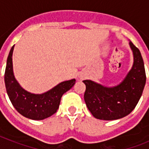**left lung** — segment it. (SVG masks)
<instances>
[{
  "mask_svg": "<svg viewBox=\"0 0 149 149\" xmlns=\"http://www.w3.org/2000/svg\"><path fill=\"white\" fill-rule=\"evenodd\" d=\"M134 56L132 69L118 86L107 87L90 79L86 85L84 100L94 118L112 120L128 115L136 107L146 85V75L139 49L129 42Z\"/></svg>",
  "mask_w": 149,
  "mask_h": 149,
  "instance_id": "obj_1",
  "label": "left lung"
}]
</instances>
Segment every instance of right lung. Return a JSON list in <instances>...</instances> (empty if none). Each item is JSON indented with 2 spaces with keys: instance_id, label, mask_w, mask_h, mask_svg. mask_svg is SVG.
Listing matches in <instances>:
<instances>
[{
  "instance_id": "1",
  "label": "right lung",
  "mask_w": 149,
  "mask_h": 149,
  "mask_svg": "<svg viewBox=\"0 0 149 149\" xmlns=\"http://www.w3.org/2000/svg\"><path fill=\"white\" fill-rule=\"evenodd\" d=\"M10 49L7 59L4 83L9 99L15 108L24 117L31 120H43L56 113L62 96L72 88L76 79L62 82L55 87L42 94H35L23 89L16 80L13 72L12 54Z\"/></svg>"
}]
</instances>
